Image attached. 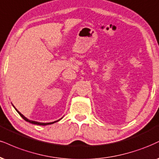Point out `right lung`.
<instances>
[{
    "label": "right lung",
    "mask_w": 159,
    "mask_h": 159,
    "mask_svg": "<svg viewBox=\"0 0 159 159\" xmlns=\"http://www.w3.org/2000/svg\"><path fill=\"white\" fill-rule=\"evenodd\" d=\"M13 107H14V106H13ZM14 108L15 109V110H16L17 112H18V114L20 115V116H21V117H22L23 118H24V119L25 120V121H28V122H30V123H31V124H37V125H41V126L49 125V124H54V123H55V122H58V121H60V120L61 119V118H61V119L58 120V121H53V122H49V123H41V122H38V121H32V120H29L28 118H26V117H25V116H24V115H22L21 113H20V112H19V111H18V110H17L16 108L15 107H14Z\"/></svg>",
    "instance_id": "1"
}]
</instances>
